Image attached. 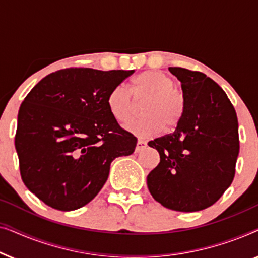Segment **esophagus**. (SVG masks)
Instances as JSON below:
<instances>
[{"label":"esophagus","mask_w":258,"mask_h":258,"mask_svg":"<svg viewBox=\"0 0 258 258\" xmlns=\"http://www.w3.org/2000/svg\"><path fill=\"white\" fill-rule=\"evenodd\" d=\"M147 147V142L146 141H143V140H139L137 141V144H136V151H140V150H142V149H144V148Z\"/></svg>","instance_id":"esophagus-1"}]
</instances>
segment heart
<instances>
[{"instance_id": "obj_1", "label": "heart", "mask_w": 258, "mask_h": 258, "mask_svg": "<svg viewBox=\"0 0 258 258\" xmlns=\"http://www.w3.org/2000/svg\"><path fill=\"white\" fill-rule=\"evenodd\" d=\"M130 90L116 86L108 95V108L119 122H125L136 114V101L147 100L143 105L146 117L134 119L124 125L128 132L142 137L158 134L165 126L176 128L185 111V101L182 91L175 87V81L158 70L141 73L130 83ZM134 95L132 97L131 94Z\"/></svg>"}]
</instances>
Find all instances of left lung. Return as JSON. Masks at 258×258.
I'll return each instance as SVG.
<instances>
[{
  "label": "left lung",
  "mask_w": 258,
  "mask_h": 258,
  "mask_svg": "<svg viewBox=\"0 0 258 258\" xmlns=\"http://www.w3.org/2000/svg\"><path fill=\"white\" fill-rule=\"evenodd\" d=\"M182 83L185 111L175 132L148 146L160 163L147 177L155 201L168 209L192 213L216 203L230 186L239 151L234 105L203 73L170 67Z\"/></svg>",
  "instance_id": "1"
}]
</instances>
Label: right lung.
Masks as SVG:
<instances>
[{
    "label": "right lung",
    "instance_id": "1",
    "mask_svg": "<svg viewBox=\"0 0 258 258\" xmlns=\"http://www.w3.org/2000/svg\"><path fill=\"white\" fill-rule=\"evenodd\" d=\"M134 70L67 68L42 79L21 104L15 148L22 181L62 211L86 206L107 182L111 162L135 151L108 95Z\"/></svg>",
    "mask_w": 258,
    "mask_h": 258
}]
</instances>
